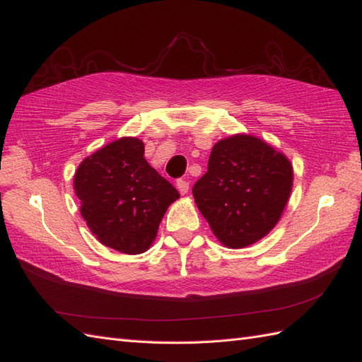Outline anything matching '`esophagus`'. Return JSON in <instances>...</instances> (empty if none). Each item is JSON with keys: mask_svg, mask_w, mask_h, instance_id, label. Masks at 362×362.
Returning a JSON list of instances; mask_svg holds the SVG:
<instances>
[{"mask_svg": "<svg viewBox=\"0 0 362 362\" xmlns=\"http://www.w3.org/2000/svg\"><path fill=\"white\" fill-rule=\"evenodd\" d=\"M175 187H177V189H179L180 194H187L188 189H189V183L187 180L179 179V180H177V183H175Z\"/></svg>", "mask_w": 362, "mask_h": 362, "instance_id": "obj_1", "label": "esophagus"}]
</instances>
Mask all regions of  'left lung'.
<instances>
[{"mask_svg":"<svg viewBox=\"0 0 362 362\" xmlns=\"http://www.w3.org/2000/svg\"><path fill=\"white\" fill-rule=\"evenodd\" d=\"M291 161L253 135L213 146L193 196L214 236L230 249L259 241L276 226L292 189Z\"/></svg>","mask_w":362,"mask_h":362,"instance_id":"obj_1","label":"left lung"}]
</instances>
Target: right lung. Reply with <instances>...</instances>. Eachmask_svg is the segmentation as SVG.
Masks as SVG:
<instances>
[{"label":"right lung","instance_id":"obj_1","mask_svg":"<svg viewBox=\"0 0 362 362\" xmlns=\"http://www.w3.org/2000/svg\"><path fill=\"white\" fill-rule=\"evenodd\" d=\"M81 214L99 241L127 255L151 247L168 206L180 194L144 158V144L122 136L91 153L74 174Z\"/></svg>","mask_w":362,"mask_h":362}]
</instances>
